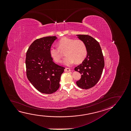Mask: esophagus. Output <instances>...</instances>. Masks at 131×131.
I'll use <instances>...</instances> for the list:
<instances>
[{
    "instance_id": "obj_1",
    "label": "esophagus",
    "mask_w": 131,
    "mask_h": 131,
    "mask_svg": "<svg viewBox=\"0 0 131 131\" xmlns=\"http://www.w3.org/2000/svg\"><path fill=\"white\" fill-rule=\"evenodd\" d=\"M70 71L71 70L69 68H65L64 69V72H70Z\"/></svg>"
}]
</instances>
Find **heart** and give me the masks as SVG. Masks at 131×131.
I'll return each mask as SVG.
<instances>
[{
	"label": "heart",
	"mask_w": 131,
	"mask_h": 131,
	"mask_svg": "<svg viewBox=\"0 0 131 131\" xmlns=\"http://www.w3.org/2000/svg\"><path fill=\"white\" fill-rule=\"evenodd\" d=\"M58 48L52 47L50 49V57L56 63L61 60V51H65V56L62 63L65 65L71 66L75 62L81 63L86 57L87 51L86 46L80 40H74L67 37H63L58 42Z\"/></svg>",
	"instance_id": "1"
}]
</instances>
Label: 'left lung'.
Segmentation results:
<instances>
[{
    "mask_svg": "<svg viewBox=\"0 0 131 131\" xmlns=\"http://www.w3.org/2000/svg\"><path fill=\"white\" fill-rule=\"evenodd\" d=\"M86 46L87 54L81 64L75 68L81 74V79L76 82L82 89L93 87L99 81L104 68V57L99 42L88 35H77Z\"/></svg>",
    "mask_w": 131,
    "mask_h": 131,
    "instance_id": "8db88e82",
    "label": "left lung"
}]
</instances>
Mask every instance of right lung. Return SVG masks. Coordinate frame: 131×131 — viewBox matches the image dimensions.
I'll list each match as a JSON object with an SVG mask.
<instances>
[{
  "label": "right lung",
  "mask_w": 131,
  "mask_h": 131,
  "mask_svg": "<svg viewBox=\"0 0 131 131\" xmlns=\"http://www.w3.org/2000/svg\"><path fill=\"white\" fill-rule=\"evenodd\" d=\"M56 39V36H49L35 40L26 54L27 78L41 93L51 94L56 91L64 72V68L54 63L50 54V49Z\"/></svg>",
  "instance_id": "right-lung-1"
}]
</instances>
